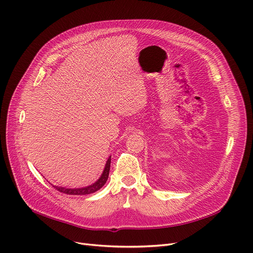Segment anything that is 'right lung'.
Here are the masks:
<instances>
[{
    "label": "right lung",
    "instance_id": "obj_1",
    "mask_svg": "<svg viewBox=\"0 0 253 253\" xmlns=\"http://www.w3.org/2000/svg\"><path fill=\"white\" fill-rule=\"evenodd\" d=\"M110 162H111V157L108 158L105 168L103 170V173L101 174V177L97 180L95 183L86 186V187H82V188H66V187H62V186H54L53 187L59 190L62 193H66V194H75V196H84V194H89V193H93L97 190H99L107 181L108 175H109V170H110Z\"/></svg>",
    "mask_w": 253,
    "mask_h": 253
}]
</instances>
